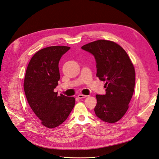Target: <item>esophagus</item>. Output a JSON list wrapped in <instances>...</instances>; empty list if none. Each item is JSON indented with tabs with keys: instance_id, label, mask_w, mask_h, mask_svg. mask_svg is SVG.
<instances>
[{
	"instance_id": "esophagus-1",
	"label": "esophagus",
	"mask_w": 159,
	"mask_h": 159,
	"mask_svg": "<svg viewBox=\"0 0 159 159\" xmlns=\"http://www.w3.org/2000/svg\"><path fill=\"white\" fill-rule=\"evenodd\" d=\"M77 97L79 98V99H82V98H84L86 97V95H83V94H79L77 96Z\"/></svg>"
}]
</instances>
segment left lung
Instances as JSON below:
<instances>
[{
	"instance_id": "1",
	"label": "left lung",
	"mask_w": 159,
	"mask_h": 159,
	"mask_svg": "<svg viewBox=\"0 0 159 159\" xmlns=\"http://www.w3.org/2000/svg\"><path fill=\"white\" fill-rule=\"evenodd\" d=\"M81 48L95 57L96 76L105 81V95L96 96V115L102 120L114 123L128 109L135 86V69L127 53L113 41L99 40Z\"/></svg>"
}]
</instances>
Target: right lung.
<instances>
[{
	"label": "right lung",
	"mask_w": 159,
	"mask_h": 159,
	"mask_svg": "<svg viewBox=\"0 0 159 159\" xmlns=\"http://www.w3.org/2000/svg\"><path fill=\"white\" fill-rule=\"evenodd\" d=\"M70 49L69 46H49L32 57L26 70L24 91L31 109L43 126L53 128L60 126L71 112L73 97L54 91L60 79L59 61Z\"/></svg>",
	"instance_id": "right-lung-1"
}]
</instances>
